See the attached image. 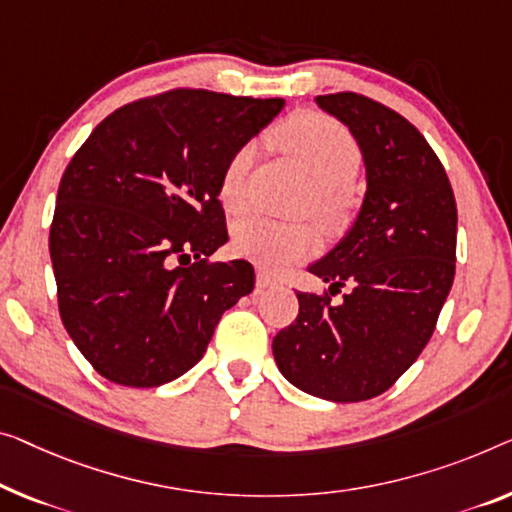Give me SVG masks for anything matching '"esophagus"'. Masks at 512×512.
Instances as JSON below:
<instances>
[{"instance_id":"esophagus-1","label":"esophagus","mask_w":512,"mask_h":512,"mask_svg":"<svg viewBox=\"0 0 512 512\" xmlns=\"http://www.w3.org/2000/svg\"><path fill=\"white\" fill-rule=\"evenodd\" d=\"M273 285H278L276 276H271L269 271L259 269V271H257V287H259V289H266V287H273Z\"/></svg>"}]
</instances>
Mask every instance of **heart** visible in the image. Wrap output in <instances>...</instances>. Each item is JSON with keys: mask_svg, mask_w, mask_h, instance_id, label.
<instances>
[{"mask_svg": "<svg viewBox=\"0 0 512 512\" xmlns=\"http://www.w3.org/2000/svg\"><path fill=\"white\" fill-rule=\"evenodd\" d=\"M276 142L308 167L312 181V209L326 223L342 216V190L356 177L361 149L354 135L338 121L319 112H301L276 131ZM255 144L248 142L227 160L218 181V200L227 213L248 209L246 179L255 160ZM317 248V232L303 223H278L271 218H248L234 227V250L264 269H285Z\"/></svg>", "mask_w": 512, "mask_h": 512, "instance_id": "1", "label": "heart"}]
</instances>
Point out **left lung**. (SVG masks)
<instances>
[{"label": "left lung", "mask_w": 512, "mask_h": 512, "mask_svg": "<svg viewBox=\"0 0 512 512\" xmlns=\"http://www.w3.org/2000/svg\"><path fill=\"white\" fill-rule=\"evenodd\" d=\"M315 103L349 128L365 165L354 225L312 276L331 296L299 292V317L273 338L289 384L329 402L388 391L432 338L455 278L457 207L425 137L386 105L342 91Z\"/></svg>", "instance_id": "left-lung-1"}]
</instances>
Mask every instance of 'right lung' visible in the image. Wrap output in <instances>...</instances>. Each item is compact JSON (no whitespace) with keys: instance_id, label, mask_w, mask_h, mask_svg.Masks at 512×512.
Instances as JSON below:
<instances>
[{"instance_id":"1","label":"right lung","mask_w":512,"mask_h":512,"mask_svg":"<svg viewBox=\"0 0 512 512\" xmlns=\"http://www.w3.org/2000/svg\"><path fill=\"white\" fill-rule=\"evenodd\" d=\"M282 98L177 89L114 110L68 163L50 257L59 315L98 375L154 388L207 352L225 310L253 292L227 243L220 172Z\"/></svg>"}]
</instances>
